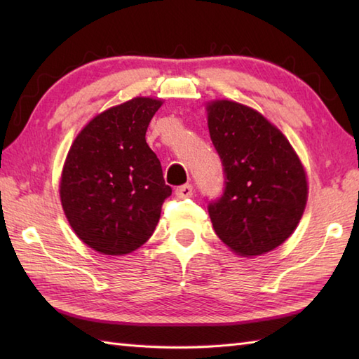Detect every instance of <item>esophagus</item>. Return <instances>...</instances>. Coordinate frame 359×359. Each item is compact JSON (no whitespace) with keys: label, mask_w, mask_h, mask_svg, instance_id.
<instances>
[{"label":"esophagus","mask_w":359,"mask_h":359,"mask_svg":"<svg viewBox=\"0 0 359 359\" xmlns=\"http://www.w3.org/2000/svg\"><path fill=\"white\" fill-rule=\"evenodd\" d=\"M175 196L179 197V199H187V197H191L193 196V187L191 185H182L175 188Z\"/></svg>","instance_id":"obj_1"}]
</instances>
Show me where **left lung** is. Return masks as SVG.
<instances>
[{"instance_id": "1", "label": "left lung", "mask_w": 359, "mask_h": 359, "mask_svg": "<svg viewBox=\"0 0 359 359\" xmlns=\"http://www.w3.org/2000/svg\"><path fill=\"white\" fill-rule=\"evenodd\" d=\"M208 129L225 170V191L208 212L225 245L243 257L282 245L309 197L307 172L292 143L261 112L233 100L207 103Z\"/></svg>"}]
</instances>
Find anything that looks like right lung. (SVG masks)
<instances>
[{
	"label": "right lung",
	"instance_id": "obj_1",
	"mask_svg": "<svg viewBox=\"0 0 359 359\" xmlns=\"http://www.w3.org/2000/svg\"><path fill=\"white\" fill-rule=\"evenodd\" d=\"M162 98L134 97L81 129L67 152L60 201L77 238L106 256L140 248L154 233L171 196L147 129Z\"/></svg>",
	"mask_w": 359,
	"mask_h": 359
}]
</instances>
